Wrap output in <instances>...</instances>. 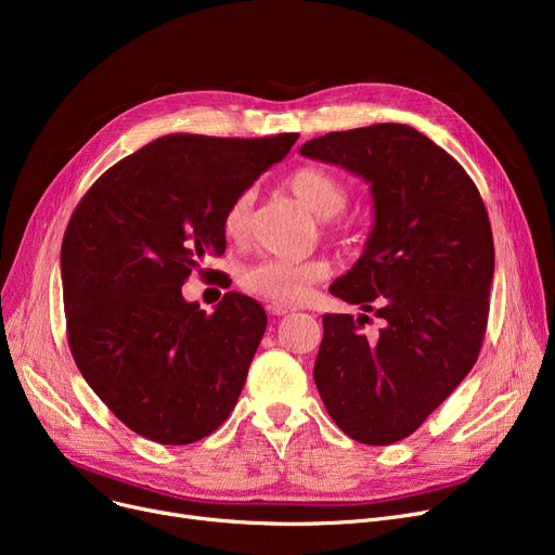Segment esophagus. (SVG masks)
Returning a JSON list of instances; mask_svg holds the SVG:
<instances>
[{"label": "esophagus", "mask_w": 555, "mask_h": 555, "mask_svg": "<svg viewBox=\"0 0 555 555\" xmlns=\"http://www.w3.org/2000/svg\"><path fill=\"white\" fill-rule=\"evenodd\" d=\"M295 310H297L295 306H287V304H272V306H270V312H272V314H279V317H281V314H287V312H295Z\"/></svg>", "instance_id": "1"}]
</instances>
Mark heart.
I'll use <instances>...</instances> for the list:
<instances>
[{"instance_id": "heart-1", "label": "heart", "mask_w": 555, "mask_h": 555, "mask_svg": "<svg viewBox=\"0 0 555 555\" xmlns=\"http://www.w3.org/2000/svg\"><path fill=\"white\" fill-rule=\"evenodd\" d=\"M285 186L297 199L319 218L339 216L351 202V186L339 175L322 166H299L285 178ZM254 193L243 191L233 197L222 214V233L231 245H243L249 238ZM331 233H341L339 220H331L326 227ZM331 274L326 258H260L238 272V283L245 293L272 304H299L308 297L310 287Z\"/></svg>"}]
</instances>
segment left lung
Segmentation results:
<instances>
[{
	"mask_svg": "<svg viewBox=\"0 0 555 555\" xmlns=\"http://www.w3.org/2000/svg\"><path fill=\"white\" fill-rule=\"evenodd\" d=\"M301 155L371 182L375 224L331 295L369 314H324L314 385L337 427L364 446L414 434L475 366L490 310L494 243L463 166L423 132L375 124L328 132Z\"/></svg>",
	"mask_w": 555,
	"mask_h": 555,
	"instance_id": "obj_1",
	"label": "left lung"
}]
</instances>
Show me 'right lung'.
Here are the masks:
<instances>
[{"label":"right lung","instance_id":"1","mask_svg":"<svg viewBox=\"0 0 555 555\" xmlns=\"http://www.w3.org/2000/svg\"><path fill=\"white\" fill-rule=\"evenodd\" d=\"M297 139L168 134L107 168L74 209L61 249L69 351L143 439L195 443L236 406L268 314L236 293L207 314L182 285L224 251L227 204Z\"/></svg>","mask_w":555,"mask_h":555}]
</instances>
